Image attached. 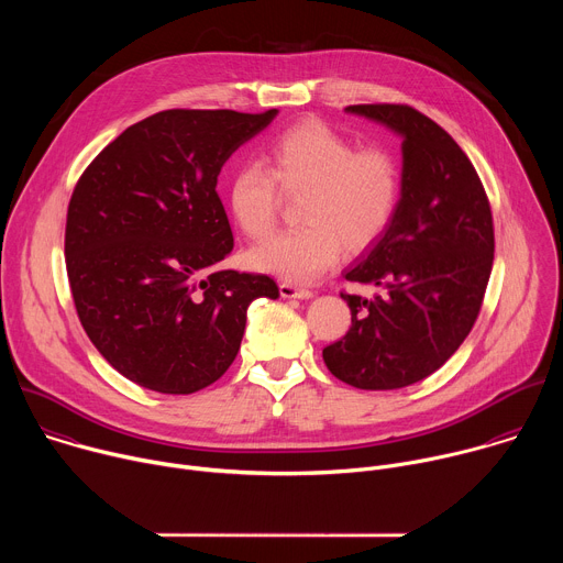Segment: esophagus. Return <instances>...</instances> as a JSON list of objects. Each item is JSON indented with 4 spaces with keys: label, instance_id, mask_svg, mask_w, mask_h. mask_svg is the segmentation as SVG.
<instances>
[{
    "label": "esophagus",
    "instance_id": "esophagus-1",
    "mask_svg": "<svg viewBox=\"0 0 563 563\" xmlns=\"http://www.w3.org/2000/svg\"><path fill=\"white\" fill-rule=\"evenodd\" d=\"M278 289H280V296H283V298H300V300H307V298L313 296V291L302 289V287H296V285H291V283H280Z\"/></svg>",
    "mask_w": 563,
    "mask_h": 563
}]
</instances>
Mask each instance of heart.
I'll return each mask as SVG.
<instances>
[{"instance_id": "b5f03b06", "label": "heart", "mask_w": 563, "mask_h": 563, "mask_svg": "<svg viewBox=\"0 0 563 563\" xmlns=\"http://www.w3.org/2000/svg\"><path fill=\"white\" fill-rule=\"evenodd\" d=\"M263 169L240 165L224 185L233 222L263 238L276 222L280 191L300 194L305 227L283 231L250 252L258 272L291 283H311L332 269L343 247L367 250L391 224L400 202V167L385 146L354 140L318 118L276 133L263 148Z\"/></svg>"}]
</instances>
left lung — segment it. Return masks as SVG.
<instances>
[{
	"mask_svg": "<svg viewBox=\"0 0 563 563\" xmlns=\"http://www.w3.org/2000/svg\"><path fill=\"white\" fill-rule=\"evenodd\" d=\"M345 111L404 137V172L391 224L345 269L380 294H341L352 328L323 361L358 389H398L437 372L470 334L495 261L493 211L467 155L434 120L406 104Z\"/></svg>",
	"mask_w": 563,
	"mask_h": 563,
	"instance_id": "left-lung-1",
	"label": "left lung"
}]
</instances>
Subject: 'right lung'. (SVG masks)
Instances as JSON below:
<instances>
[{
    "label": "right lung",
    "instance_id": "obj_1",
    "mask_svg": "<svg viewBox=\"0 0 563 563\" xmlns=\"http://www.w3.org/2000/svg\"><path fill=\"white\" fill-rule=\"evenodd\" d=\"M159 111L120 133L77 180L64 256L87 336L129 380L191 394L233 363L265 274L218 269L233 233L216 194L231 153L274 118Z\"/></svg>",
    "mask_w": 563,
    "mask_h": 563
}]
</instances>
